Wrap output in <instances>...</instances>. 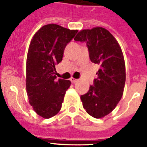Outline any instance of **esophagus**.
Instances as JSON below:
<instances>
[{
    "label": "esophagus",
    "mask_w": 147,
    "mask_h": 147,
    "mask_svg": "<svg viewBox=\"0 0 147 147\" xmlns=\"http://www.w3.org/2000/svg\"><path fill=\"white\" fill-rule=\"evenodd\" d=\"M70 81L71 82V83H76V82H78V79H76V78H70Z\"/></svg>",
    "instance_id": "obj_1"
}]
</instances>
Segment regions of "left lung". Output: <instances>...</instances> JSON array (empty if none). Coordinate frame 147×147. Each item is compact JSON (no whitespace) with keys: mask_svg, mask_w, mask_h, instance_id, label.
I'll return each instance as SVG.
<instances>
[{"mask_svg":"<svg viewBox=\"0 0 147 147\" xmlns=\"http://www.w3.org/2000/svg\"><path fill=\"white\" fill-rule=\"evenodd\" d=\"M74 40L86 42L90 59L100 65L98 78L81 100L88 114L101 118L115 108L123 95L126 81L123 53L111 33L100 26L82 30Z\"/></svg>","mask_w":147,"mask_h":147,"instance_id":"1","label":"left lung"}]
</instances>
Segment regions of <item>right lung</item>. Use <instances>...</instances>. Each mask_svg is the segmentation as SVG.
I'll list each match as a JSON object with an SVG mask.
<instances>
[{"label": "right lung", "instance_id": "add662e5", "mask_svg": "<svg viewBox=\"0 0 147 147\" xmlns=\"http://www.w3.org/2000/svg\"><path fill=\"white\" fill-rule=\"evenodd\" d=\"M77 30L51 24L42 26L29 47L26 67V88L29 102L38 115L50 118L59 112L71 82L56 80L55 65L62 60L66 45Z\"/></svg>", "mask_w": 147, "mask_h": 147}]
</instances>
